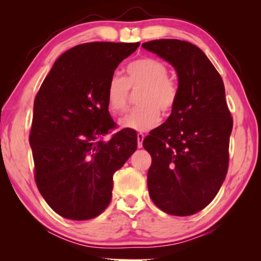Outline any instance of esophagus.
I'll return each mask as SVG.
<instances>
[{
  "label": "esophagus",
  "instance_id": "34e87169",
  "mask_svg": "<svg viewBox=\"0 0 261 261\" xmlns=\"http://www.w3.org/2000/svg\"><path fill=\"white\" fill-rule=\"evenodd\" d=\"M137 137H138V147L141 148L142 147V141H144V139H145V135L142 133H138Z\"/></svg>",
  "mask_w": 261,
  "mask_h": 261
}]
</instances>
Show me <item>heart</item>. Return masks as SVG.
<instances>
[{
  "instance_id": "obj_1",
  "label": "heart",
  "mask_w": 261,
  "mask_h": 261,
  "mask_svg": "<svg viewBox=\"0 0 261 261\" xmlns=\"http://www.w3.org/2000/svg\"><path fill=\"white\" fill-rule=\"evenodd\" d=\"M127 78L113 74L106 88L107 106L110 113L120 114L126 109L129 88L141 89L139 107L120 120V126L138 132L151 129L160 121V112L169 115L176 107L178 88L169 78V70L159 60L142 57L126 67Z\"/></svg>"
}]
</instances>
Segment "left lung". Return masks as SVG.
I'll list each match as a JSON object with an SVG mask.
<instances>
[{
	"label": "left lung",
	"mask_w": 261,
	"mask_h": 261,
	"mask_svg": "<svg viewBox=\"0 0 261 261\" xmlns=\"http://www.w3.org/2000/svg\"><path fill=\"white\" fill-rule=\"evenodd\" d=\"M142 47L169 62L178 76L176 107L142 142L152 156L149 196L170 215H194L213 201L228 171L233 119L223 81L191 42L160 39Z\"/></svg>",
	"instance_id": "1"
}]
</instances>
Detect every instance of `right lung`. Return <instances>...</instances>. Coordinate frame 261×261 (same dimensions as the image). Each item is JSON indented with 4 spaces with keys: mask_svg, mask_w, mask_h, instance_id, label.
<instances>
[{
    "mask_svg": "<svg viewBox=\"0 0 261 261\" xmlns=\"http://www.w3.org/2000/svg\"><path fill=\"white\" fill-rule=\"evenodd\" d=\"M139 42H87L63 53L34 99L30 145L35 183L47 204L69 220L98 216L112 199L113 176L138 147L137 132L115 127L109 78Z\"/></svg>",
    "mask_w": 261,
    "mask_h": 261,
    "instance_id": "add662e5",
    "label": "right lung"
}]
</instances>
